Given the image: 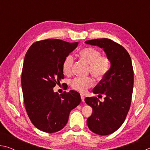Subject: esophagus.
Here are the masks:
<instances>
[{
	"label": "esophagus",
	"instance_id": "34e87169",
	"mask_svg": "<svg viewBox=\"0 0 150 150\" xmlns=\"http://www.w3.org/2000/svg\"><path fill=\"white\" fill-rule=\"evenodd\" d=\"M81 100H82V102H84L85 101V96L82 94H81Z\"/></svg>",
	"mask_w": 150,
	"mask_h": 150
}]
</instances>
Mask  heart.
I'll return each instance as SVG.
<instances>
[{
  "instance_id": "b5f03b06",
  "label": "heart",
  "mask_w": 150,
  "mask_h": 150,
  "mask_svg": "<svg viewBox=\"0 0 150 150\" xmlns=\"http://www.w3.org/2000/svg\"><path fill=\"white\" fill-rule=\"evenodd\" d=\"M79 55L81 59L88 63V72L91 73L94 77L101 79L107 74L110 70V61L106 56L100 55V52L96 48L85 47L79 50ZM74 57L72 55H67L63 59L62 69L64 74H71ZM94 81L91 77L84 78H75L71 81L70 85L72 89L84 93L88 88L93 87Z\"/></svg>"
}]
</instances>
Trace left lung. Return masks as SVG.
I'll use <instances>...</instances> for the list:
<instances>
[{"mask_svg":"<svg viewBox=\"0 0 150 150\" xmlns=\"http://www.w3.org/2000/svg\"><path fill=\"white\" fill-rule=\"evenodd\" d=\"M85 43L103 48L110 61L109 71L93 90V93L105 95L104 102L96 96L85 98L93 108L87 120L88 128L98 135H108L124 123L130 107L134 85L131 58L125 48L110 39H95Z\"/></svg>","mask_w":150,"mask_h":150,"instance_id":"1","label":"left lung"}]
</instances>
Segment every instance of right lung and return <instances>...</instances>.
<instances>
[{
	"mask_svg": "<svg viewBox=\"0 0 150 150\" xmlns=\"http://www.w3.org/2000/svg\"><path fill=\"white\" fill-rule=\"evenodd\" d=\"M78 42L47 39L33 44L25 55L21 83L24 103L32 123L47 133L62 130L67 123L71 110L81 103L75 91L54 92L56 84L64 79L62 63Z\"/></svg>",
	"mask_w": 150,
	"mask_h": 150,
	"instance_id": "add662e5",
	"label": "right lung"
}]
</instances>
